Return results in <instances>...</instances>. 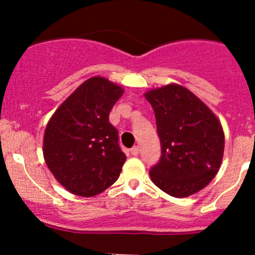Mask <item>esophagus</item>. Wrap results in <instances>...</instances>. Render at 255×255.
<instances>
[{"mask_svg": "<svg viewBox=\"0 0 255 255\" xmlns=\"http://www.w3.org/2000/svg\"><path fill=\"white\" fill-rule=\"evenodd\" d=\"M139 146L138 145H135V146H133L132 149H130V153H132V155H134V156H137L138 154H139Z\"/></svg>", "mask_w": 255, "mask_h": 255, "instance_id": "34e87169", "label": "esophagus"}]
</instances>
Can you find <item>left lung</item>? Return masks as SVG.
Listing matches in <instances>:
<instances>
[{
  "label": "left lung",
  "mask_w": 255,
  "mask_h": 255,
  "mask_svg": "<svg viewBox=\"0 0 255 255\" xmlns=\"http://www.w3.org/2000/svg\"><path fill=\"white\" fill-rule=\"evenodd\" d=\"M155 113L161 158L151 181L174 197L206 187L222 164L225 133L216 115L186 87L164 85L144 94Z\"/></svg>",
  "instance_id": "left-lung-1"
}]
</instances>
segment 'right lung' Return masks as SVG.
<instances>
[{"label": "right lung", "instance_id": "obj_1", "mask_svg": "<svg viewBox=\"0 0 255 255\" xmlns=\"http://www.w3.org/2000/svg\"><path fill=\"white\" fill-rule=\"evenodd\" d=\"M125 90L102 76L87 79L58 107L43 138L45 164L56 181L81 197L101 194L120 177L126 154L110 111Z\"/></svg>", "mask_w": 255, "mask_h": 255}]
</instances>
